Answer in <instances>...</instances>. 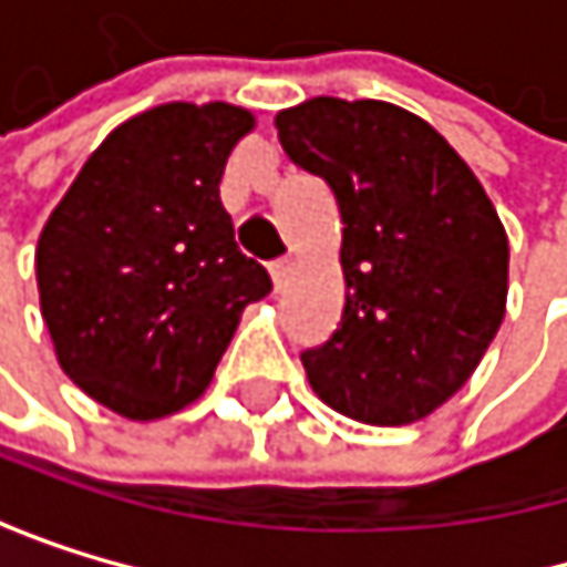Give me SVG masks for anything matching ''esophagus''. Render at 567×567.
I'll list each match as a JSON object with an SVG mask.
<instances>
[{
    "label": "esophagus",
    "mask_w": 567,
    "mask_h": 567,
    "mask_svg": "<svg viewBox=\"0 0 567 567\" xmlns=\"http://www.w3.org/2000/svg\"><path fill=\"white\" fill-rule=\"evenodd\" d=\"M292 271H296V258L289 255V258H278V261H271V278H275V286L281 289L286 281L292 278Z\"/></svg>",
    "instance_id": "esophagus-1"
}]
</instances>
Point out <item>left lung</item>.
<instances>
[{
	"label": "left lung",
	"mask_w": 567,
	"mask_h": 567,
	"mask_svg": "<svg viewBox=\"0 0 567 567\" xmlns=\"http://www.w3.org/2000/svg\"><path fill=\"white\" fill-rule=\"evenodd\" d=\"M275 128L343 217L347 302L333 340L302 353L312 391L363 425L422 422L507 316L504 220L460 152L391 101L309 97Z\"/></svg>",
	"instance_id": "left-lung-1"
}]
</instances>
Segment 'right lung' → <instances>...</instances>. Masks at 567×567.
I'll return each instance as SVG.
<instances>
[{
    "label": "right lung",
    "instance_id": "right-lung-1",
    "mask_svg": "<svg viewBox=\"0 0 567 567\" xmlns=\"http://www.w3.org/2000/svg\"><path fill=\"white\" fill-rule=\"evenodd\" d=\"M230 101L132 115L81 166L37 241V289L60 370L128 422L197 401L241 312L271 289L237 251L220 176L255 132Z\"/></svg>",
    "mask_w": 567,
    "mask_h": 567
}]
</instances>
